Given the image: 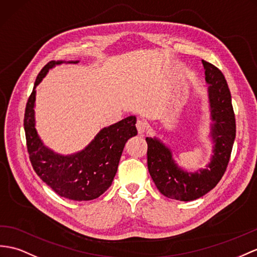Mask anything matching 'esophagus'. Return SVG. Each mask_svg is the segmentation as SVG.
Segmentation results:
<instances>
[{"label": "esophagus", "mask_w": 257, "mask_h": 257, "mask_svg": "<svg viewBox=\"0 0 257 257\" xmlns=\"http://www.w3.org/2000/svg\"><path fill=\"white\" fill-rule=\"evenodd\" d=\"M136 128L139 134H144L147 130V123L143 120H139L136 122Z\"/></svg>", "instance_id": "obj_1"}]
</instances>
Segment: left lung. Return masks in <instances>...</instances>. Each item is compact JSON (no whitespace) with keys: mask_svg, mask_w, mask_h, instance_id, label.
<instances>
[{"mask_svg":"<svg viewBox=\"0 0 257 257\" xmlns=\"http://www.w3.org/2000/svg\"><path fill=\"white\" fill-rule=\"evenodd\" d=\"M208 85L210 112L209 140L212 155L205 168L191 172L179 166L171 148L158 137H146L148 171L157 189L165 196L182 202L195 201L211 191L221 180L235 139V118L231 93L223 74L202 60Z\"/></svg>","mask_w":257,"mask_h":257,"instance_id":"obj_1","label":"left lung"}]
</instances>
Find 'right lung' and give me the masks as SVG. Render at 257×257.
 <instances>
[{"label":"right lung","instance_id":"obj_1","mask_svg":"<svg viewBox=\"0 0 257 257\" xmlns=\"http://www.w3.org/2000/svg\"><path fill=\"white\" fill-rule=\"evenodd\" d=\"M78 62L51 61L42 68L28 99L24 127L31 165L43 182L62 197L91 201L111 186L125 143L137 135L136 117L131 115L100 130L95 139L77 153L62 155L46 146L36 130V88L51 68Z\"/></svg>","mask_w":257,"mask_h":257}]
</instances>
